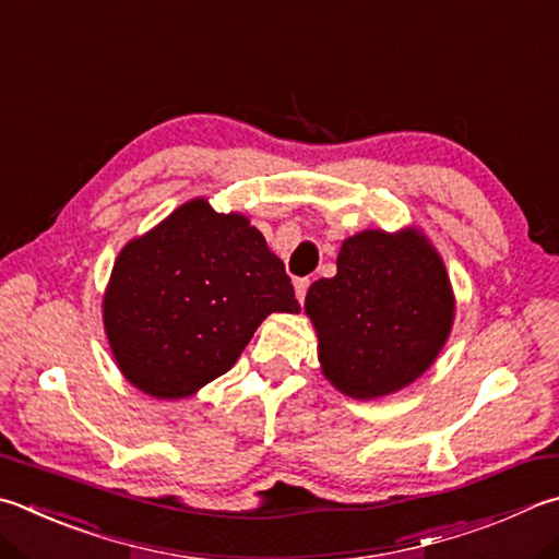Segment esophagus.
Instances as JSON below:
<instances>
[{
  "label": "esophagus",
  "instance_id": "34e87169",
  "mask_svg": "<svg viewBox=\"0 0 559 559\" xmlns=\"http://www.w3.org/2000/svg\"><path fill=\"white\" fill-rule=\"evenodd\" d=\"M308 288H310V278H298V281H296V296H298L300 302L306 300Z\"/></svg>",
  "mask_w": 559,
  "mask_h": 559
}]
</instances>
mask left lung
<instances>
[{
    "label": "left lung",
    "mask_w": 559,
    "mask_h": 559,
    "mask_svg": "<svg viewBox=\"0 0 559 559\" xmlns=\"http://www.w3.org/2000/svg\"><path fill=\"white\" fill-rule=\"evenodd\" d=\"M306 312L318 330L324 377L352 399H379L435 361L454 300L425 237L369 229L344 241L337 276L312 283Z\"/></svg>",
    "instance_id": "1"
}]
</instances>
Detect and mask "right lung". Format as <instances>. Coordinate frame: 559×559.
<instances>
[{"instance_id": "right-lung-1", "label": "right lung", "mask_w": 559, "mask_h": 559, "mask_svg": "<svg viewBox=\"0 0 559 559\" xmlns=\"http://www.w3.org/2000/svg\"><path fill=\"white\" fill-rule=\"evenodd\" d=\"M298 310L286 266L261 231L205 200L129 241L105 293L119 369L156 399H182L222 377L271 312Z\"/></svg>"}]
</instances>
